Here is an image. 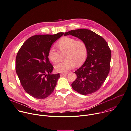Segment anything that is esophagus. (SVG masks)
Returning a JSON list of instances; mask_svg holds the SVG:
<instances>
[{
    "label": "esophagus",
    "instance_id": "esophagus-1",
    "mask_svg": "<svg viewBox=\"0 0 131 131\" xmlns=\"http://www.w3.org/2000/svg\"><path fill=\"white\" fill-rule=\"evenodd\" d=\"M67 73H61L60 74V76H63L65 75H67Z\"/></svg>",
    "mask_w": 131,
    "mask_h": 131
}]
</instances>
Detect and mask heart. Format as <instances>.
Masks as SVG:
<instances>
[{"label": "heart", "mask_w": 131, "mask_h": 131, "mask_svg": "<svg viewBox=\"0 0 131 131\" xmlns=\"http://www.w3.org/2000/svg\"><path fill=\"white\" fill-rule=\"evenodd\" d=\"M57 46L61 54H65L63 62L55 66L56 71L58 73H67L74 67L75 65L79 66L85 61L87 56V47L82 41H77L71 37H63L57 43ZM57 49L51 47L48 53L49 59L54 64L58 63L61 53Z\"/></svg>", "instance_id": "b5f03b06"}]
</instances>
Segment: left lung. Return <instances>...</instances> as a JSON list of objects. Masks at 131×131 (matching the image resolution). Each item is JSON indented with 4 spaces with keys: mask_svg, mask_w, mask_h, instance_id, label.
Wrapping results in <instances>:
<instances>
[{
    "mask_svg": "<svg viewBox=\"0 0 131 131\" xmlns=\"http://www.w3.org/2000/svg\"><path fill=\"white\" fill-rule=\"evenodd\" d=\"M82 41L87 46V59L83 65L74 73L76 80L71 85L73 89L82 95L97 91L107 78L110 69L111 51L106 41L95 32L81 29L65 32Z\"/></svg>",
    "mask_w": 131,
    "mask_h": 131,
    "instance_id": "obj_1",
    "label": "left lung"
}]
</instances>
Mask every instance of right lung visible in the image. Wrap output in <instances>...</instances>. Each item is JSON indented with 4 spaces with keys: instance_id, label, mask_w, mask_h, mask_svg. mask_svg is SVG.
Instances as JSON below:
<instances>
[{
    "instance_id": "obj_1",
    "label": "right lung",
    "mask_w": 131,
    "mask_h": 131,
    "mask_svg": "<svg viewBox=\"0 0 131 131\" xmlns=\"http://www.w3.org/2000/svg\"><path fill=\"white\" fill-rule=\"evenodd\" d=\"M64 35H37L29 38L16 57L15 70L26 92L32 97L44 99L54 91L60 74H52L54 67L48 53L52 45Z\"/></svg>"
}]
</instances>
